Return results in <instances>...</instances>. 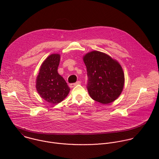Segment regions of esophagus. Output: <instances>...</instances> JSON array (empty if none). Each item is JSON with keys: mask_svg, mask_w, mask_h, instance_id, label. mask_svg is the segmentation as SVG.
Returning a JSON list of instances; mask_svg holds the SVG:
<instances>
[{"mask_svg": "<svg viewBox=\"0 0 159 159\" xmlns=\"http://www.w3.org/2000/svg\"><path fill=\"white\" fill-rule=\"evenodd\" d=\"M80 84H81V82H80V81H77L76 83L70 84L69 85V86H70V88H73V87H74L75 86H76L77 85H80Z\"/></svg>", "mask_w": 159, "mask_h": 159, "instance_id": "esophagus-1", "label": "esophagus"}]
</instances>
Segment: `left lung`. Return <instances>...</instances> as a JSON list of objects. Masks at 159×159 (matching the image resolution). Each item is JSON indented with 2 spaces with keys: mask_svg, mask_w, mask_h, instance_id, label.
I'll use <instances>...</instances> for the list:
<instances>
[{
  "mask_svg": "<svg viewBox=\"0 0 159 159\" xmlns=\"http://www.w3.org/2000/svg\"><path fill=\"white\" fill-rule=\"evenodd\" d=\"M83 61L87 68V90L91 98L103 104L118 99L125 85L120 63L109 55L96 50L83 55Z\"/></svg>",
  "mask_w": 159,
  "mask_h": 159,
  "instance_id": "obj_1",
  "label": "left lung"
}]
</instances>
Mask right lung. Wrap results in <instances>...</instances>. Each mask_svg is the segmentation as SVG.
Here are the masks:
<instances>
[{
  "instance_id": "add662e5",
  "label": "right lung",
  "mask_w": 159,
  "mask_h": 159,
  "mask_svg": "<svg viewBox=\"0 0 159 159\" xmlns=\"http://www.w3.org/2000/svg\"><path fill=\"white\" fill-rule=\"evenodd\" d=\"M60 61L59 53H53L40 66L36 79V89L40 97L50 104H58L69 94L70 88L58 73Z\"/></svg>"
}]
</instances>
